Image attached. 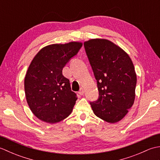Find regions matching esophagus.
<instances>
[{
  "label": "esophagus",
  "instance_id": "esophagus-1",
  "mask_svg": "<svg viewBox=\"0 0 160 160\" xmlns=\"http://www.w3.org/2000/svg\"><path fill=\"white\" fill-rule=\"evenodd\" d=\"M78 93H79L80 96H82V95H84V90L83 89H81L79 92H78Z\"/></svg>",
  "mask_w": 160,
  "mask_h": 160
}]
</instances>
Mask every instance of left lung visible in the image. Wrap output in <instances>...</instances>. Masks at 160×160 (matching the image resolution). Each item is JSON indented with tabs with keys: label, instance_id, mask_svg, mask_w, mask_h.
<instances>
[{
	"label": "left lung",
	"instance_id": "obj_1",
	"mask_svg": "<svg viewBox=\"0 0 160 160\" xmlns=\"http://www.w3.org/2000/svg\"><path fill=\"white\" fill-rule=\"evenodd\" d=\"M84 45L99 91L98 100L90 102L93 113L108 123L120 121L135 101L133 63L127 52L107 39H90Z\"/></svg>",
	"mask_w": 160,
	"mask_h": 160
}]
</instances>
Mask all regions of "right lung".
I'll return each instance as SVG.
<instances>
[{
  "label": "right lung",
  "instance_id": "right-lung-1",
  "mask_svg": "<svg viewBox=\"0 0 160 160\" xmlns=\"http://www.w3.org/2000/svg\"><path fill=\"white\" fill-rule=\"evenodd\" d=\"M82 46V42L74 41L47 45L30 63L24 82L25 96L30 109L39 120L57 123L72 112L76 94L71 91L62 69Z\"/></svg>",
  "mask_w": 160,
  "mask_h": 160
}]
</instances>
